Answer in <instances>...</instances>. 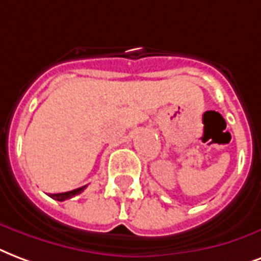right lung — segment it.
Segmentation results:
<instances>
[{
  "mask_svg": "<svg viewBox=\"0 0 261 261\" xmlns=\"http://www.w3.org/2000/svg\"><path fill=\"white\" fill-rule=\"evenodd\" d=\"M86 186H84V187H80V189H75L72 190V191H67V193H59V194H49V197L54 198V199H56V201H66V199H68V198L74 197V195H78V194H81L84 190H85Z\"/></svg>",
  "mask_w": 261,
  "mask_h": 261,
  "instance_id": "right-lung-1",
  "label": "right lung"
}]
</instances>
